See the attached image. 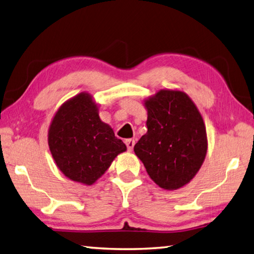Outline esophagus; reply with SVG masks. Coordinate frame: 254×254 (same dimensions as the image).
Instances as JSON below:
<instances>
[{
	"label": "esophagus",
	"mask_w": 254,
	"mask_h": 254,
	"mask_svg": "<svg viewBox=\"0 0 254 254\" xmlns=\"http://www.w3.org/2000/svg\"><path fill=\"white\" fill-rule=\"evenodd\" d=\"M126 145H127V147L128 150H132L133 147H134V145H135V141H134V139H132V138L126 139Z\"/></svg>",
	"instance_id": "1"
}]
</instances>
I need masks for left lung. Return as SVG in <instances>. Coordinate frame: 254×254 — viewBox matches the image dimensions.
Here are the masks:
<instances>
[{"instance_id":"left-lung-1","label":"left lung","mask_w":254,"mask_h":254,"mask_svg":"<svg viewBox=\"0 0 254 254\" xmlns=\"http://www.w3.org/2000/svg\"><path fill=\"white\" fill-rule=\"evenodd\" d=\"M147 132L134 146L148 176L165 190L190 182L207 152L201 113L186 93L161 89L145 100Z\"/></svg>"}]
</instances>
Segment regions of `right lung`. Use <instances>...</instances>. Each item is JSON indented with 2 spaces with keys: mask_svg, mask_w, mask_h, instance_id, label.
<instances>
[{
  "mask_svg": "<svg viewBox=\"0 0 254 254\" xmlns=\"http://www.w3.org/2000/svg\"><path fill=\"white\" fill-rule=\"evenodd\" d=\"M48 143L63 175L87 186L98 180L113 159L127 150L126 144L100 120L98 106L87 93L76 95L59 108Z\"/></svg>",
  "mask_w": 254,
  "mask_h": 254,
  "instance_id": "1",
  "label": "right lung"
}]
</instances>
